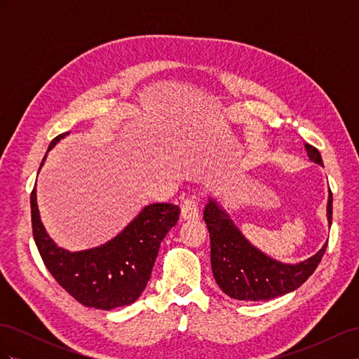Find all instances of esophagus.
Wrapping results in <instances>:
<instances>
[{
    "label": "esophagus",
    "instance_id": "1",
    "mask_svg": "<svg viewBox=\"0 0 359 359\" xmlns=\"http://www.w3.org/2000/svg\"><path fill=\"white\" fill-rule=\"evenodd\" d=\"M181 215L186 220H194L199 217V206H198V196L196 194H190L182 201L181 205Z\"/></svg>",
    "mask_w": 359,
    "mask_h": 359
}]
</instances>
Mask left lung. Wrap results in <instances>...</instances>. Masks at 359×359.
<instances>
[{
    "label": "left lung",
    "instance_id": "obj_1",
    "mask_svg": "<svg viewBox=\"0 0 359 359\" xmlns=\"http://www.w3.org/2000/svg\"><path fill=\"white\" fill-rule=\"evenodd\" d=\"M311 161L323 165L318 148L306 144ZM203 220L210 232L211 268L220 289L241 301H266L298 289L318 268L328 243L298 265H283L250 244L217 203L205 206ZM328 222H332V193L328 198Z\"/></svg>",
    "mask_w": 359,
    "mask_h": 359
}]
</instances>
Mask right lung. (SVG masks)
Wrapping results in <instances>:
<instances>
[{
	"mask_svg": "<svg viewBox=\"0 0 359 359\" xmlns=\"http://www.w3.org/2000/svg\"><path fill=\"white\" fill-rule=\"evenodd\" d=\"M66 135L53 139L48 151ZM178 217V205H148L109 243L70 253L57 247L46 233L40 222L36 187L31 191L32 236L43 264L57 283L85 307L112 310L135 302L147 287L163 238Z\"/></svg>",
	"mask_w": 359,
	"mask_h": 359,
	"instance_id": "add662e5",
	"label": "right lung"
}]
</instances>
